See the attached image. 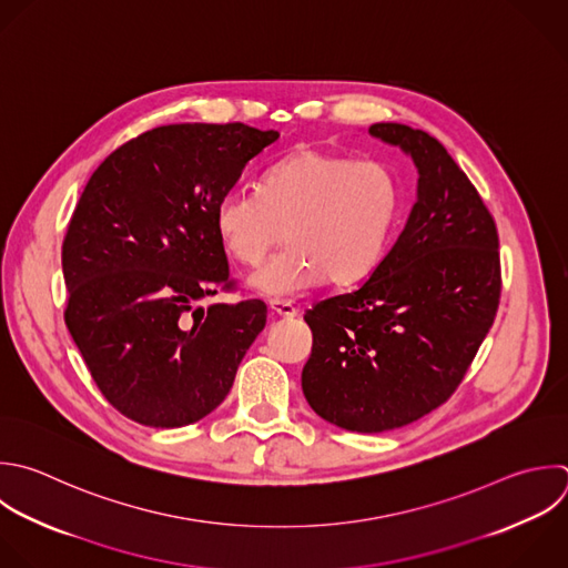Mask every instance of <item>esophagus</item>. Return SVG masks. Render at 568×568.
<instances>
[{
    "instance_id": "1",
    "label": "esophagus",
    "mask_w": 568,
    "mask_h": 568,
    "mask_svg": "<svg viewBox=\"0 0 568 568\" xmlns=\"http://www.w3.org/2000/svg\"><path fill=\"white\" fill-rule=\"evenodd\" d=\"M268 308H271L275 315L284 317V320L297 317V308H295L291 302H286V300H271V302H268Z\"/></svg>"
}]
</instances>
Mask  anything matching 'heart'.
Listing matches in <instances>:
<instances>
[{
  "instance_id": "1",
  "label": "heart",
  "mask_w": 568,
  "mask_h": 568,
  "mask_svg": "<svg viewBox=\"0 0 568 568\" xmlns=\"http://www.w3.org/2000/svg\"><path fill=\"white\" fill-rule=\"evenodd\" d=\"M402 204L397 173L382 160L300 149L271 166L260 193L233 186L213 211L226 255L260 266L282 242L288 246L260 268L251 284L268 297H286L326 277L351 284L384 257Z\"/></svg>"
}]
</instances>
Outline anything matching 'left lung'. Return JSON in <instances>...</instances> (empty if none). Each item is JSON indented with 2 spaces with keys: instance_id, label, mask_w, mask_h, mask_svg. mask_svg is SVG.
I'll use <instances>...</instances> for the list:
<instances>
[{
  "instance_id": "1",
  "label": "left lung",
  "mask_w": 568,
  "mask_h": 568,
  "mask_svg": "<svg viewBox=\"0 0 568 568\" xmlns=\"http://www.w3.org/2000/svg\"><path fill=\"white\" fill-rule=\"evenodd\" d=\"M368 133L413 158L417 202L359 286L304 313L313 348L302 390L326 422L382 433L457 390L493 326L501 268L495 220L446 149L404 124H373Z\"/></svg>"
}]
</instances>
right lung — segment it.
<instances>
[{"mask_svg": "<svg viewBox=\"0 0 568 568\" xmlns=\"http://www.w3.org/2000/svg\"><path fill=\"white\" fill-rule=\"evenodd\" d=\"M277 138L240 122L160 126L115 149L87 182L62 244L64 320L124 417L178 428L229 395L266 304L197 306L237 288L213 211Z\"/></svg>", "mask_w": 568, "mask_h": 568, "instance_id": "obj_1", "label": "right lung"}]
</instances>
